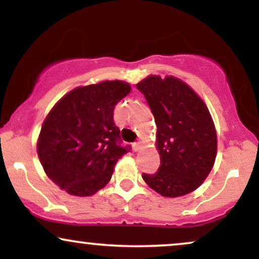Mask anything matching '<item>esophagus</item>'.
<instances>
[{"label": "esophagus", "instance_id": "obj_1", "mask_svg": "<svg viewBox=\"0 0 259 259\" xmlns=\"http://www.w3.org/2000/svg\"><path fill=\"white\" fill-rule=\"evenodd\" d=\"M142 145H144V142H142V141H136V142H134V144H133L134 150H135V151L141 150V148H142Z\"/></svg>", "mask_w": 259, "mask_h": 259}]
</instances>
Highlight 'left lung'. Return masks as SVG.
Instances as JSON below:
<instances>
[{
  "label": "left lung",
  "instance_id": "1",
  "mask_svg": "<svg viewBox=\"0 0 259 259\" xmlns=\"http://www.w3.org/2000/svg\"><path fill=\"white\" fill-rule=\"evenodd\" d=\"M136 88L153 113L160 157L158 170L144 173L142 179L164 197L190 194L206 179L217 156V133L207 106L174 76L150 75Z\"/></svg>",
  "mask_w": 259,
  "mask_h": 259
}]
</instances>
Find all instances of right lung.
I'll list each match as a JSON object with an SVG mask.
<instances>
[{"label":"right lung","instance_id":"add662e5","mask_svg":"<svg viewBox=\"0 0 259 259\" xmlns=\"http://www.w3.org/2000/svg\"><path fill=\"white\" fill-rule=\"evenodd\" d=\"M120 80L76 88L56 103L41 127L37 154L45 173L74 196H91L111 180L121 146L114 106L129 94Z\"/></svg>","mask_w":259,"mask_h":259}]
</instances>
